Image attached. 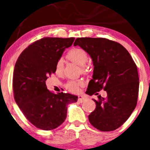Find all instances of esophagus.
<instances>
[{"instance_id": "34e87169", "label": "esophagus", "mask_w": 150, "mask_h": 150, "mask_svg": "<svg viewBox=\"0 0 150 150\" xmlns=\"http://www.w3.org/2000/svg\"><path fill=\"white\" fill-rule=\"evenodd\" d=\"M86 99H87V98H86L85 96H82V95H80L78 96V99H77V101H79V102H83V101H85Z\"/></svg>"}]
</instances>
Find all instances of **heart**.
I'll return each instance as SVG.
<instances>
[{"label":"heart","mask_w":150,"mask_h":150,"mask_svg":"<svg viewBox=\"0 0 150 150\" xmlns=\"http://www.w3.org/2000/svg\"><path fill=\"white\" fill-rule=\"evenodd\" d=\"M66 57L69 61L81 66L82 73H87V69L85 65L88 61L89 56L85 50L79 48H74L67 53ZM63 70H64V62L62 58H59L56 63L55 70L58 75H61L63 73ZM82 85L83 82L82 81H71L67 84L66 87L70 92L77 93L80 90V87Z\"/></svg>","instance_id":"heart-1"}]
</instances>
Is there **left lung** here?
<instances>
[{"mask_svg": "<svg viewBox=\"0 0 150 150\" xmlns=\"http://www.w3.org/2000/svg\"><path fill=\"white\" fill-rule=\"evenodd\" d=\"M78 45L92 58V79L87 93L89 95L104 89L106 98L98 96L94 111L89 120L101 131H113L128 120L137 105L139 77L136 64L125 47L105 38H77Z\"/></svg>", "mask_w": 150, "mask_h": 150, "instance_id": "1", "label": "left lung"}]
</instances>
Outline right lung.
<instances>
[{
    "mask_svg": "<svg viewBox=\"0 0 150 150\" xmlns=\"http://www.w3.org/2000/svg\"><path fill=\"white\" fill-rule=\"evenodd\" d=\"M74 40V37L42 38L27 46L15 63V100L27 119L42 130H53L61 125L66 118L68 104L77 101V96L54 94L46 85L48 76L56 72V61Z\"/></svg>",
    "mask_w": 150,
    "mask_h": 150,
    "instance_id": "1",
    "label": "right lung"
}]
</instances>
